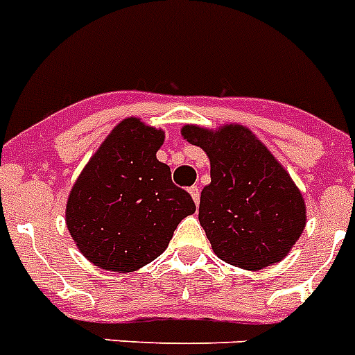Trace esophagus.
I'll list each match as a JSON object with an SVG mask.
<instances>
[{"label": "esophagus", "instance_id": "34e87169", "mask_svg": "<svg viewBox=\"0 0 355 355\" xmlns=\"http://www.w3.org/2000/svg\"><path fill=\"white\" fill-rule=\"evenodd\" d=\"M189 195L193 196V200H195L196 205L200 204V189H198V187H196V186L189 187Z\"/></svg>", "mask_w": 355, "mask_h": 355}]
</instances>
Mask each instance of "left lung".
<instances>
[{"label":"left lung","mask_w":355,"mask_h":355,"mask_svg":"<svg viewBox=\"0 0 355 355\" xmlns=\"http://www.w3.org/2000/svg\"><path fill=\"white\" fill-rule=\"evenodd\" d=\"M182 137L211 162L198 220L220 260L260 270L288 254L306 223L305 202L284 166L240 124L205 130L187 124Z\"/></svg>","instance_id":"1"}]
</instances>
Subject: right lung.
<instances>
[{
  "label": "right lung",
  "instance_id": "add662e5",
  "mask_svg": "<svg viewBox=\"0 0 355 355\" xmlns=\"http://www.w3.org/2000/svg\"><path fill=\"white\" fill-rule=\"evenodd\" d=\"M164 132L128 117L113 128L86 164L67 202V227L94 265L132 272L168 247L186 216L191 195L171 182L157 160Z\"/></svg>",
  "mask_w": 355,
  "mask_h": 355
}]
</instances>
